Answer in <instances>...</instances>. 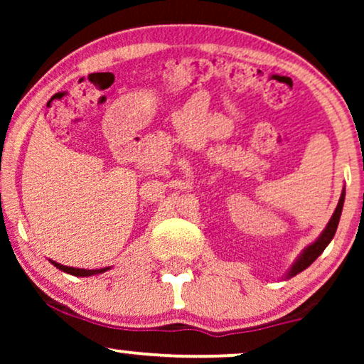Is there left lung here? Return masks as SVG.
Instances as JSON below:
<instances>
[{
  "instance_id": "8db88e82",
  "label": "left lung",
  "mask_w": 364,
  "mask_h": 364,
  "mask_svg": "<svg viewBox=\"0 0 364 364\" xmlns=\"http://www.w3.org/2000/svg\"><path fill=\"white\" fill-rule=\"evenodd\" d=\"M343 203H345V191H343V193H341L340 202H338V205H336V210H335V213H333V217L330 218V222H328L326 228H325V230H323L321 235L316 238V242H313L311 245L308 247L306 250L301 253L300 258H298V260L295 262V265L291 267V270L288 272V277H295L296 273H300V272L305 270V268L310 267L311 263L315 262L316 258L321 255L323 250H325L328 243L333 240V237H335V233H336L338 223H340Z\"/></svg>"
}]
</instances>
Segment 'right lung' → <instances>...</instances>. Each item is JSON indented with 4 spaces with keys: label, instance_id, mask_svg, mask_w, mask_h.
<instances>
[{
    "label": "right lung",
    "instance_id": "obj_1",
    "mask_svg": "<svg viewBox=\"0 0 364 364\" xmlns=\"http://www.w3.org/2000/svg\"><path fill=\"white\" fill-rule=\"evenodd\" d=\"M54 267L59 268V270L69 273V275H74V277H91V275H96V273H102V272H107V268H99V270H84V268H73V267H66V265H61V263H56V262H51Z\"/></svg>",
    "mask_w": 364,
    "mask_h": 364
}]
</instances>
